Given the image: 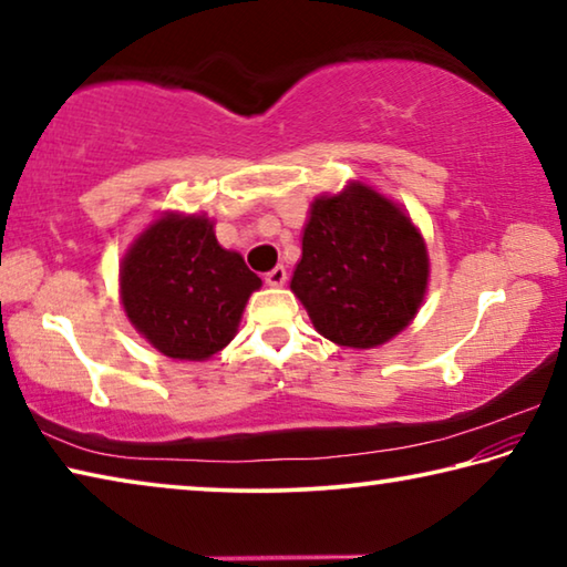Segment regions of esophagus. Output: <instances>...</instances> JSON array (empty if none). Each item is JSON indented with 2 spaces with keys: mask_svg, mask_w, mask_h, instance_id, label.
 <instances>
[{
  "mask_svg": "<svg viewBox=\"0 0 567 567\" xmlns=\"http://www.w3.org/2000/svg\"><path fill=\"white\" fill-rule=\"evenodd\" d=\"M265 282L270 285V287H282L287 282V270H285L282 265H277L275 270H270V272L265 275Z\"/></svg>",
  "mask_w": 567,
  "mask_h": 567,
  "instance_id": "34e87169",
  "label": "esophagus"
}]
</instances>
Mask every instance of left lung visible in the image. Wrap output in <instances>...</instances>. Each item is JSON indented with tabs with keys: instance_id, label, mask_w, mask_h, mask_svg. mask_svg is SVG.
Here are the masks:
<instances>
[{
	"instance_id": "left-lung-1",
	"label": "left lung",
	"mask_w": 567,
	"mask_h": 567,
	"mask_svg": "<svg viewBox=\"0 0 567 567\" xmlns=\"http://www.w3.org/2000/svg\"><path fill=\"white\" fill-rule=\"evenodd\" d=\"M430 260L405 209L362 182L310 205L290 290L322 338L370 350L415 318Z\"/></svg>"
}]
</instances>
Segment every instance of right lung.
Listing matches in <instances>:
<instances>
[{
    "label": "right lung",
    "instance_id": "obj_1",
    "mask_svg": "<svg viewBox=\"0 0 567 567\" xmlns=\"http://www.w3.org/2000/svg\"><path fill=\"white\" fill-rule=\"evenodd\" d=\"M262 280L217 243L213 219L165 213L130 245L120 297L142 338L172 360H209L235 338Z\"/></svg>",
    "mask_w": 567,
    "mask_h": 567
}]
</instances>
